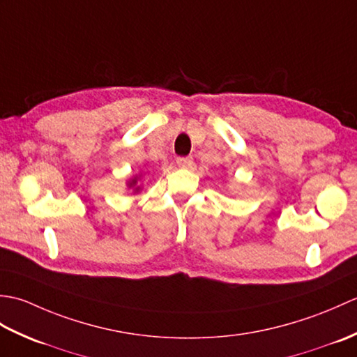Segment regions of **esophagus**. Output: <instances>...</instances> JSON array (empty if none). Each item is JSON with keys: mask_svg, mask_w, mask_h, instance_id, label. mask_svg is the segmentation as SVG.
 Instances as JSON below:
<instances>
[{"mask_svg": "<svg viewBox=\"0 0 357 357\" xmlns=\"http://www.w3.org/2000/svg\"><path fill=\"white\" fill-rule=\"evenodd\" d=\"M176 164L181 169H190L193 165V158L192 156H181L176 159Z\"/></svg>", "mask_w": 357, "mask_h": 357, "instance_id": "34e87169", "label": "esophagus"}]
</instances>
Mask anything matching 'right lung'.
<instances>
[{
    "mask_svg": "<svg viewBox=\"0 0 357 357\" xmlns=\"http://www.w3.org/2000/svg\"><path fill=\"white\" fill-rule=\"evenodd\" d=\"M128 185H130V187H135V185H136V178H135V179H132V183L128 184ZM135 190L138 192V190H139V187H135Z\"/></svg>",
    "mask_w": 357,
    "mask_h": 357,
    "instance_id": "obj_1",
    "label": "right lung"
}]
</instances>
